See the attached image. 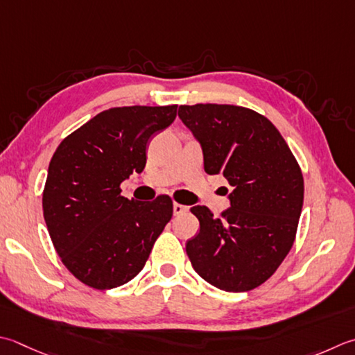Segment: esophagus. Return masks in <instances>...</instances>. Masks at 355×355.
<instances>
[{"label":"esophagus","mask_w":355,"mask_h":355,"mask_svg":"<svg viewBox=\"0 0 355 355\" xmlns=\"http://www.w3.org/2000/svg\"><path fill=\"white\" fill-rule=\"evenodd\" d=\"M184 212H187V206H183L180 203H173V215L178 217V215H183Z\"/></svg>","instance_id":"34e87169"}]
</instances>
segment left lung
Here are the masks:
<instances>
[{
	"instance_id": "8db88e82",
	"label": "left lung",
	"mask_w": 355,
	"mask_h": 355,
	"mask_svg": "<svg viewBox=\"0 0 355 355\" xmlns=\"http://www.w3.org/2000/svg\"><path fill=\"white\" fill-rule=\"evenodd\" d=\"M178 116L201 146L205 171L232 186L231 207L220 218L206 206L191 207L200 232L187 240V257L212 286L251 291L293 248L303 207L302 171L274 124L251 109L196 104L180 106Z\"/></svg>"
}]
</instances>
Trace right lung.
<instances>
[{"mask_svg":"<svg viewBox=\"0 0 355 355\" xmlns=\"http://www.w3.org/2000/svg\"><path fill=\"white\" fill-rule=\"evenodd\" d=\"M177 116V106H126L95 115L55 150L43 214L61 261L90 288L112 289L144 268L172 218V200L120 196L130 173L143 172L149 138Z\"/></svg>","mask_w":355,"mask_h":355,"instance_id":"add662e5","label":"right lung"}]
</instances>
